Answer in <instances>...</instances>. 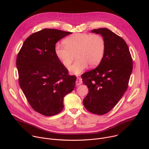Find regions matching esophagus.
<instances>
[{
  "mask_svg": "<svg viewBox=\"0 0 149 149\" xmlns=\"http://www.w3.org/2000/svg\"><path fill=\"white\" fill-rule=\"evenodd\" d=\"M82 84V79L79 77H78L77 78V80L75 81V84L77 85V86H79V85Z\"/></svg>",
  "mask_w": 149,
  "mask_h": 149,
  "instance_id": "1",
  "label": "esophagus"
}]
</instances>
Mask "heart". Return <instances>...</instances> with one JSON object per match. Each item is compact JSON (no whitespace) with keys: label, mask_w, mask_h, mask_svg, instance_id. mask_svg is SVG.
I'll return each instance as SVG.
<instances>
[{"label":"heart","mask_w":149,"mask_h":149,"mask_svg":"<svg viewBox=\"0 0 149 149\" xmlns=\"http://www.w3.org/2000/svg\"><path fill=\"white\" fill-rule=\"evenodd\" d=\"M65 46L56 44L55 54L62 65L68 68L75 59L77 61L70 68L74 74L82 72L89 65L97 66L102 61L105 50V42L99 34L78 33L67 37L63 40Z\"/></svg>","instance_id":"1"}]
</instances>
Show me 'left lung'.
I'll use <instances>...</instances> for the list:
<instances>
[{"instance_id":"obj_1","label":"left lung","mask_w":149,"mask_h":149,"mask_svg":"<svg viewBox=\"0 0 149 149\" xmlns=\"http://www.w3.org/2000/svg\"><path fill=\"white\" fill-rule=\"evenodd\" d=\"M105 42L104 57L95 69L81 75L88 93L83 100L90 112L103 115L109 112L126 91L133 70V60L125 40L107 28L93 29Z\"/></svg>"}]
</instances>
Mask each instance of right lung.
<instances>
[{
	"label": "right lung",
	"instance_id": "add662e5",
	"mask_svg": "<svg viewBox=\"0 0 149 149\" xmlns=\"http://www.w3.org/2000/svg\"><path fill=\"white\" fill-rule=\"evenodd\" d=\"M71 32L44 29L31 35L24 42L17 58L19 86L32 108L52 116L63 108V97L75 88L77 77L57 58L56 42Z\"/></svg>",
	"mask_w": 149,
	"mask_h": 149
}]
</instances>
